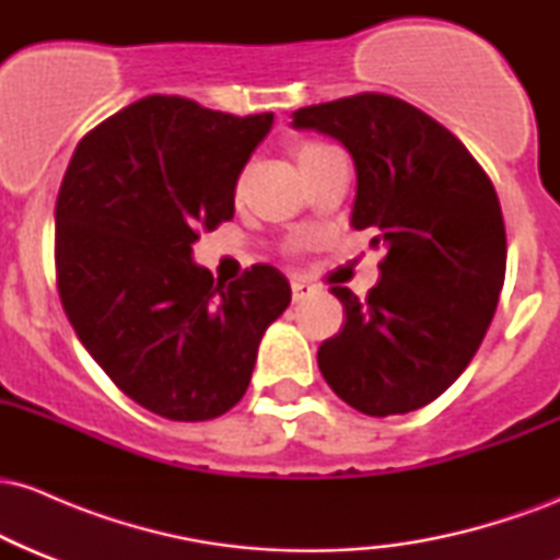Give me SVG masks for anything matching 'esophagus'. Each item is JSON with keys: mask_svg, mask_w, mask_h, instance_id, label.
Returning a JSON list of instances; mask_svg holds the SVG:
<instances>
[{"mask_svg": "<svg viewBox=\"0 0 560 560\" xmlns=\"http://www.w3.org/2000/svg\"><path fill=\"white\" fill-rule=\"evenodd\" d=\"M313 292H316V289H313L311 284H305V281H292V300L294 302L307 300Z\"/></svg>", "mask_w": 560, "mask_h": 560, "instance_id": "1", "label": "esophagus"}]
</instances>
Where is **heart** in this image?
I'll return each mask as SVG.
<instances>
[{"label": "heart", "instance_id": "1", "mask_svg": "<svg viewBox=\"0 0 560 560\" xmlns=\"http://www.w3.org/2000/svg\"><path fill=\"white\" fill-rule=\"evenodd\" d=\"M318 147H324V144H305L302 147V150L298 152V160L302 158V155H307V152H313V150H318Z\"/></svg>", "mask_w": 560, "mask_h": 560}]
</instances>
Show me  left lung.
I'll return each mask as SVG.
<instances>
[{"instance_id":"1","label":"left lung","mask_w":560,"mask_h":560,"mask_svg":"<svg viewBox=\"0 0 560 560\" xmlns=\"http://www.w3.org/2000/svg\"><path fill=\"white\" fill-rule=\"evenodd\" d=\"M292 118L347 147L358 173L350 226L387 249L363 300L331 287L347 318L318 347L320 374L365 416L423 408L477 355L503 289L505 223L490 176L464 141L397 96L365 92Z\"/></svg>"}]
</instances>
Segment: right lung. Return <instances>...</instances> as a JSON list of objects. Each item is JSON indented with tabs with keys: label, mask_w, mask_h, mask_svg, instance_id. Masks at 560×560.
<instances>
[{
	"label": "right lung",
	"mask_w": 560,
	"mask_h": 560,
	"mask_svg": "<svg viewBox=\"0 0 560 560\" xmlns=\"http://www.w3.org/2000/svg\"><path fill=\"white\" fill-rule=\"evenodd\" d=\"M273 113L144 96L79 141L55 208L66 316L115 387L171 421L242 400L258 345L292 300L273 266L221 284L191 260L199 229L234 218L236 178Z\"/></svg>",
	"instance_id": "1"
}]
</instances>
